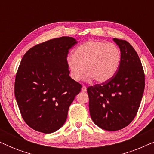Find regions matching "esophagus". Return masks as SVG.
<instances>
[{
  "mask_svg": "<svg viewBox=\"0 0 154 154\" xmlns=\"http://www.w3.org/2000/svg\"><path fill=\"white\" fill-rule=\"evenodd\" d=\"M81 90H82V92H86V90H87V88H86V86H85V85L82 86Z\"/></svg>",
  "mask_w": 154,
  "mask_h": 154,
  "instance_id": "esophagus-1",
  "label": "esophagus"
}]
</instances>
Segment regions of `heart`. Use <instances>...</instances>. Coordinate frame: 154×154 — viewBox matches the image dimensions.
I'll return each mask as SVG.
<instances>
[{
    "instance_id": "1",
    "label": "heart",
    "mask_w": 154,
    "mask_h": 154,
    "mask_svg": "<svg viewBox=\"0 0 154 154\" xmlns=\"http://www.w3.org/2000/svg\"><path fill=\"white\" fill-rule=\"evenodd\" d=\"M121 61V51L119 46L102 41H86L75 50L74 54L67 57V66L70 75L75 81L82 79H94L105 83L114 76Z\"/></svg>"
}]
</instances>
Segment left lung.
Here are the masks:
<instances>
[{
	"label": "left lung",
	"instance_id": "8db88e82",
	"mask_svg": "<svg viewBox=\"0 0 154 154\" xmlns=\"http://www.w3.org/2000/svg\"><path fill=\"white\" fill-rule=\"evenodd\" d=\"M113 41L121 51L116 73L109 81L87 88L92 120L109 131L123 129L133 121L145 86L144 69L137 52L128 41Z\"/></svg>",
	"mask_w": 154,
	"mask_h": 154
}]
</instances>
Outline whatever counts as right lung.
Segmentation results:
<instances>
[{"label": "right lung", "instance_id": "add662e5", "mask_svg": "<svg viewBox=\"0 0 154 154\" xmlns=\"http://www.w3.org/2000/svg\"><path fill=\"white\" fill-rule=\"evenodd\" d=\"M77 43L64 36L37 44L19 66L14 95L21 115L32 129L52 133L66 122L69 108L81 85L69 76L66 58Z\"/></svg>", "mask_w": 154, "mask_h": 154}]
</instances>
